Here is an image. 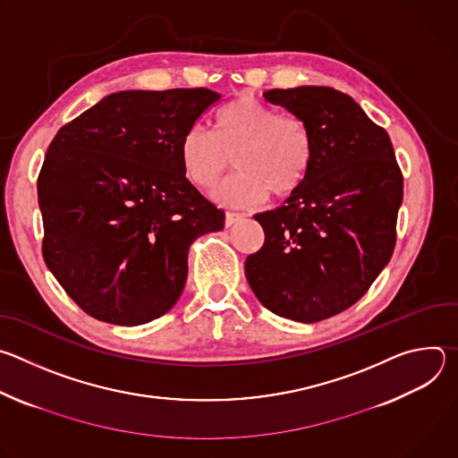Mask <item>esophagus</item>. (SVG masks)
Returning a JSON list of instances; mask_svg holds the SVG:
<instances>
[{"label": "esophagus", "instance_id": "obj_1", "mask_svg": "<svg viewBox=\"0 0 458 458\" xmlns=\"http://www.w3.org/2000/svg\"><path fill=\"white\" fill-rule=\"evenodd\" d=\"M239 219H241L239 214H235V212H226V216H225V226H232V225L237 223Z\"/></svg>", "mask_w": 458, "mask_h": 458}]
</instances>
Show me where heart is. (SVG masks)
<instances>
[{"label":"heart","instance_id":"1","mask_svg":"<svg viewBox=\"0 0 458 458\" xmlns=\"http://www.w3.org/2000/svg\"><path fill=\"white\" fill-rule=\"evenodd\" d=\"M233 165L237 174L214 198L228 207H253L267 195L293 193L313 163V136L297 115H283L253 96H239L214 115V134L191 128L179 143L184 175L199 188H214Z\"/></svg>","mask_w":458,"mask_h":458}]
</instances>
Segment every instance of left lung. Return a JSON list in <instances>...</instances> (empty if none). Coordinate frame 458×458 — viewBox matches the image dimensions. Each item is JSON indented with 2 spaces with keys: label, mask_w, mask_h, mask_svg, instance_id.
<instances>
[{
  "label": "left lung",
  "mask_w": 458,
  "mask_h": 458,
  "mask_svg": "<svg viewBox=\"0 0 458 458\" xmlns=\"http://www.w3.org/2000/svg\"><path fill=\"white\" fill-rule=\"evenodd\" d=\"M265 98L310 126L313 163L283 207L253 216L265 244L244 272L265 308L310 324L355 304L389 263L403 174L386 130L348 94L297 87Z\"/></svg>",
  "instance_id": "8db88e82"
}]
</instances>
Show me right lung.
<instances>
[{"label": "right lung", "instance_id": "add662e5", "mask_svg": "<svg viewBox=\"0 0 458 458\" xmlns=\"http://www.w3.org/2000/svg\"><path fill=\"white\" fill-rule=\"evenodd\" d=\"M221 94L123 90L59 128L39 177L43 259L90 317L138 326L182 293L190 244L225 212L184 175L179 143Z\"/></svg>", "mask_w": 458, "mask_h": 458}]
</instances>
